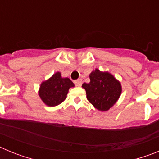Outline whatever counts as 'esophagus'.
Segmentation results:
<instances>
[{
    "mask_svg": "<svg viewBox=\"0 0 159 159\" xmlns=\"http://www.w3.org/2000/svg\"><path fill=\"white\" fill-rule=\"evenodd\" d=\"M75 86L77 87H80L82 85V80H77L75 81Z\"/></svg>",
    "mask_w": 159,
    "mask_h": 159,
    "instance_id": "1",
    "label": "esophagus"
}]
</instances>
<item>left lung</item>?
Masks as SVG:
<instances>
[{
    "mask_svg": "<svg viewBox=\"0 0 159 159\" xmlns=\"http://www.w3.org/2000/svg\"><path fill=\"white\" fill-rule=\"evenodd\" d=\"M90 83H84L87 99L96 109L108 111L113 106L122 92L121 84L108 71L95 69L89 75Z\"/></svg>",
    "mask_w": 159,
    "mask_h": 159,
    "instance_id": "obj_1",
    "label": "left lung"
}]
</instances>
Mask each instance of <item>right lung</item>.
Here are the masks:
<instances>
[{
	"label": "right lung",
	"instance_id": "add662e5",
	"mask_svg": "<svg viewBox=\"0 0 159 159\" xmlns=\"http://www.w3.org/2000/svg\"><path fill=\"white\" fill-rule=\"evenodd\" d=\"M74 86L70 79L63 78L61 73L57 71L51 78L41 83L39 96L47 106H57L64 102L69 88Z\"/></svg>",
	"mask_w": 159,
	"mask_h": 159
}]
</instances>
